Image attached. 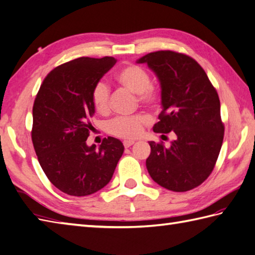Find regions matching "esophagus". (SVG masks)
<instances>
[{"label":"esophagus","instance_id":"esophagus-1","mask_svg":"<svg viewBox=\"0 0 255 255\" xmlns=\"http://www.w3.org/2000/svg\"><path fill=\"white\" fill-rule=\"evenodd\" d=\"M134 143H135V141H133V139H126V141L123 142V145H124V147L128 148L129 146H132Z\"/></svg>","mask_w":255,"mask_h":255}]
</instances>
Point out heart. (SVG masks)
<instances>
[{
	"label": "heart",
	"mask_w": 255,
	"mask_h": 255,
	"mask_svg": "<svg viewBox=\"0 0 255 255\" xmlns=\"http://www.w3.org/2000/svg\"><path fill=\"white\" fill-rule=\"evenodd\" d=\"M114 80L119 85L136 93L138 105L155 109L162 99L159 87L150 81V75L143 67L128 64L117 71ZM91 102L96 111L108 114L110 111V89L103 82H97L91 90ZM149 119L144 113H136L129 117H118L107 124V131L117 137L132 139L142 134Z\"/></svg>",
	"instance_id": "heart-1"
}]
</instances>
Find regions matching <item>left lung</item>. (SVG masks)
<instances>
[{"instance_id": "obj_1", "label": "left lung", "mask_w": 255, "mask_h": 255, "mask_svg": "<svg viewBox=\"0 0 255 255\" xmlns=\"http://www.w3.org/2000/svg\"><path fill=\"white\" fill-rule=\"evenodd\" d=\"M146 62L162 87L163 110L155 133L175 135L169 146L149 142L148 174L164 188L184 193L209 177L225 135L220 100L202 67L190 56L158 50L137 60Z\"/></svg>"}]
</instances>
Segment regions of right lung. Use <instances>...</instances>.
<instances>
[{
  "instance_id": "1",
  "label": "right lung",
  "mask_w": 255,
  "mask_h": 255,
  "mask_svg": "<svg viewBox=\"0 0 255 255\" xmlns=\"http://www.w3.org/2000/svg\"><path fill=\"white\" fill-rule=\"evenodd\" d=\"M113 57H80L45 77L33 106L32 141L49 181L62 193L88 196L111 180L124 146L118 138H103L100 146L86 141L95 113L91 90L116 65Z\"/></svg>"
}]
</instances>
